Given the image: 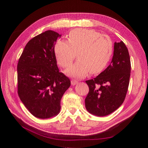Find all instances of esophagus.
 Wrapping results in <instances>:
<instances>
[{"label":"esophagus","instance_id":"obj_1","mask_svg":"<svg viewBox=\"0 0 148 148\" xmlns=\"http://www.w3.org/2000/svg\"><path fill=\"white\" fill-rule=\"evenodd\" d=\"M78 84V81H77L76 79H72L71 80V84L72 86H75V85H76Z\"/></svg>","mask_w":148,"mask_h":148}]
</instances>
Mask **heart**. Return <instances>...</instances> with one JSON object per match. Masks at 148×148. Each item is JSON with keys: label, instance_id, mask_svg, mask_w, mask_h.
Wrapping results in <instances>:
<instances>
[{"label": "heart", "instance_id": "obj_1", "mask_svg": "<svg viewBox=\"0 0 148 148\" xmlns=\"http://www.w3.org/2000/svg\"><path fill=\"white\" fill-rule=\"evenodd\" d=\"M68 41L57 40L55 53L58 63L69 66L76 55L77 61L66 71L69 76L83 77L87 74H97L108 64L113 52V44L108 36L92 29L72 30Z\"/></svg>", "mask_w": 148, "mask_h": 148}]
</instances>
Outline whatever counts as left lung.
<instances>
[{
  "label": "left lung",
  "mask_w": 148,
  "mask_h": 148,
  "mask_svg": "<svg viewBox=\"0 0 148 148\" xmlns=\"http://www.w3.org/2000/svg\"><path fill=\"white\" fill-rule=\"evenodd\" d=\"M131 59L124 42H115L114 56L107 68L93 79L87 80L89 91L85 104L89 113L106 116L124 102L131 76Z\"/></svg>",
  "instance_id": "1"
}]
</instances>
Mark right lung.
I'll return each instance as SVG.
<instances>
[{
	"label": "right lung",
	"instance_id": "add662e5",
	"mask_svg": "<svg viewBox=\"0 0 148 148\" xmlns=\"http://www.w3.org/2000/svg\"><path fill=\"white\" fill-rule=\"evenodd\" d=\"M61 35L47 31L28 42L17 64V93L34 117L50 118L61 110V99L71 80L59 72L55 45Z\"/></svg>",
	"mask_w": 148,
	"mask_h": 148
}]
</instances>
